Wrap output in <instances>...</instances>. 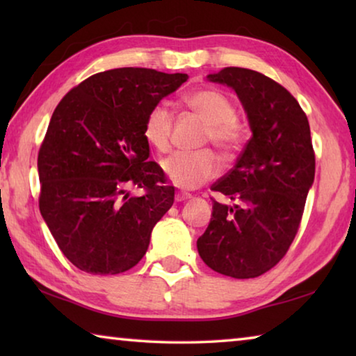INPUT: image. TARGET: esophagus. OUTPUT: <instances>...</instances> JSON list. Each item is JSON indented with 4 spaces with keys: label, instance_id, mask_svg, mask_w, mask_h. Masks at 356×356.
Here are the masks:
<instances>
[{
    "label": "esophagus",
    "instance_id": "34e87169",
    "mask_svg": "<svg viewBox=\"0 0 356 356\" xmlns=\"http://www.w3.org/2000/svg\"><path fill=\"white\" fill-rule=\"evenodd\" d=\"M188 200H191L190 193H184V191H177V193H176V201H177V202L188 201Z\"/></svg>",
    "mask_w": 356,
    "mask_h": 356
}]
</instances>
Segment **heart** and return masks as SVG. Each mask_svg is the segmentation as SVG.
Segmentation results:
<instances>
[{
  "mask_svg": "<svg viewBox=\"0 0 356 356\" xmlns=\"http://www.w3.org/2000/svg\"><path fill=\"white\" fill-rule=\"evenodd\" d=\"M185 105L204 124V141H210L225 155L236 154L245 138L243 125L236 116L232 100L213 88L196 89L185 95ZM174 114L166 102L155 104L146 114L143 125L144 140L159 152H166L171 144ZM168 179L180 188L193 190L218 174L220 163L210 149L196 152H174L161 161Z\"/></svg>",
  "mask_w": 356,
  "mask_h": 356,
  "instance_id": "b5f03b06",
  "label": "heart"
}]
</instances>
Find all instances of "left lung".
<instances>
[{
  "label": "left lung",
  "mask_w": 356,
  "mask_h": 356,
  "mask_svg": "<svg viewBox=\"0 0 356 356\" xmlns=\"http://www.w3.org/2000/svg\"><path fill=\"white\" fill-rule=\"evenodd\" d=\"M207 78L237 92L252 136L236 166L212 185L234 204L213 200L197 251L215 272L256 278L286 256L298 232L316 172L309 122L286 88L256 70L225 67Z\"/></svg>",
  "instance_id": "obj_1"
}]
</instances>
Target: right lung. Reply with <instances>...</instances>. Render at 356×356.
Masks as SVG:
<instances>
[{
  "mask_svg": "<svg viewBox=\"0 0 356 356\" xmlns=\"http://www.w3.org/2000/svg\"><path fill=\"white\" fill-rule=\"evenodd\" d=\"M186 80L143 67L105 70L70 89L53 111L38 156L39 209L76 268L118 275L146 254L174 186L147 161L144 119ZM129 186L145 195L130 197Z\"/></svg>",
  "mask_w": 356,
  "mask_h": 356,
  "instance_id": "add662e5",
  "label": "right lung"
}]
</instances>
